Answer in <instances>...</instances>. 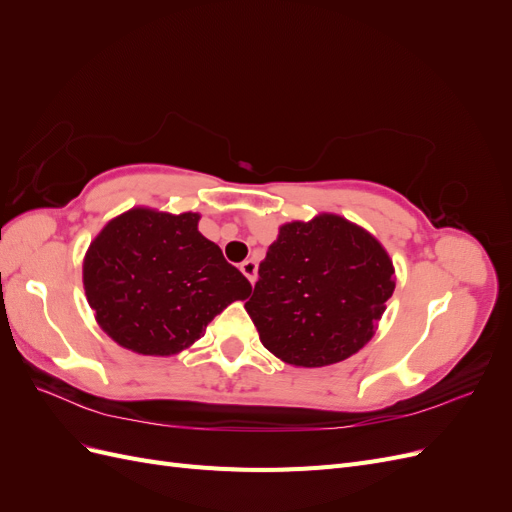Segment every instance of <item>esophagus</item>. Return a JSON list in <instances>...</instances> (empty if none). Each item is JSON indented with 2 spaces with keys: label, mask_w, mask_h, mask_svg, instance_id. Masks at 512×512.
Returning <instances> with one entry per match:
<instances>
[{
  "label": "esophagus",
  "mask_w": 512,
  "mask_h": 512,
  "mask_svg": "<svg viewBox=\"0 0 512 512\" xmlns=\"http://www.w3.org/2000/svg\"><path fill=\"white\" fill-rule=\"evenodd\" d=\"M241 273L250 280V284H254L258 280V265L250 258V260H243L241 262Z\"/></svg>",
  "instance_id": "34e87169"
}]
</instances>
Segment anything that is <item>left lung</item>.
<instances>
[{
    "mask_svg": "<svg viewBox=\"0 0 512 512\" xmlns=\"http://www.w3.org/2000/svg\"><path fill=\"white\" fill-rule=\"evenodd\" d=\"M245 303L260 342L297 367L359 352L395 290L393 260L367 230L339 215L280 228Z\"/></svg>",
    "mask_w": 512,
    "mask_h": 512,
    "instance_id": "8db88e82",
    "label": "left lung"
}]
</instances>
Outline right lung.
<instances>
[{
	"instance_id": "obj_1",
	"label": "right lung",
	"mask_w": 512,
	"mask_h": 512,
	"mask_svg": "<svg viewBox=\"0 0 512 512\" xmlns=\"http://www.w3.org/2000/svg\"><path fill=\"white\" fill-rule=\"evenodd\" d=\"M198 213L136 207L91 241L83 286L102 331L123 348L170 356L205 335L207 324L250 297L245 275L198 232Z\"/></svg>"
}]
</instances>
